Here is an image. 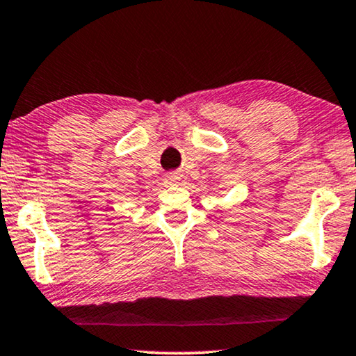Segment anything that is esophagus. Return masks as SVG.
Listing matches in <instances>:
<instances>
[{
  "mask_svg": "<svg viewBox=\"0 0 356 356\" xmlns=\"http://www.w3.org/2000/svg\"><path fill=\"white\" fill-rule=\"evenodd\" d=\"M168 182H171V184H174V182H177V180L180 179L179 176H177V172H171V174H168Z\"/></svg>",
  "mask_w": 356,
  "mask_h": 356,
  "instance_id": "esophagus-1",
  "label": "esophagus"
}]
</instances>
